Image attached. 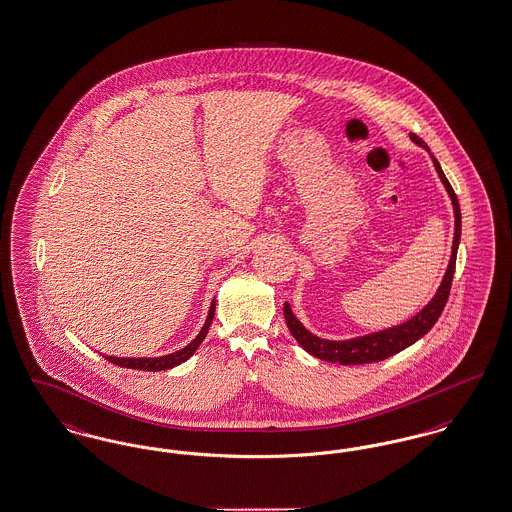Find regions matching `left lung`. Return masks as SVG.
Returning a JSON list of instances; mask_svg holds the SVG:
<instances>
[{"label": "left lung", "mask_w": 512, "mask_h": 512, "mask_svg": "<svg viewBox=\"0 0 512 512\" xmlns=\"http://www.w3.org/2000/svg\"><path fill=\"white\" fill-rule=\"evenodd\" d=\"M411 140L414 144L424 147L428 153V146L416 136L411 134ZM434 167L438 171L439 178L447 190V194L453 201V213H455V236H453V251H451V259L445 270V276L441 280V286L434 295V299L413 318H409L407 322L393 326L388 330H380V332H372L366 336H359L353 340L332 341L322 340L315 334H311L292 313L290 305L284 303V318L286 324L292 332L293 338L297 343L311 353L313 357H317L320 361H328V363H338V365H366V363H380L384 359H388L391 355L407 349L409 345H413L414 341L420 340L424 334H428L432 330V326L438 322V318L443 313V307L449 299L451 292V284H453V274H455V263H457V249L461 242V207H459V199L457 194L453 192L449 180L445 178V174L439 167L438 159L432 155Z\"/></svg>", "instance_id": "obj_1"}]
</instances>
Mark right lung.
I'll use <instances>...</instances> for the list:
<instances>
[{
  "label": "right lung",
  "mask_w": 512,
  "mask_h": 512,
  "mask_svg": "<svg viewBox=\"0 0 512 512\" xmlns=\"http://www.w3.org/2000/svg\"><path fill=\"white\" fill-rule=\"evenodd\" d=\"M213 317H215V301L211 303L209 317L205 320L201 332L195 336L194 341H190V343H188L184 349H180V351H174V353L163 355V357H153V359H151V357H149V359H144V357L130 359V357H107V355H105V359H107L109 363H113V365L126 366V368H134V370H151V372L169 370L172 366H178L180 363L188 361V359L194 355L195 349L201 345V341L205 340V336H207V332H209V326H211V322H213Z\"/></svg>",
  "instance_id": "right-lung-1"
}]
</instances>
